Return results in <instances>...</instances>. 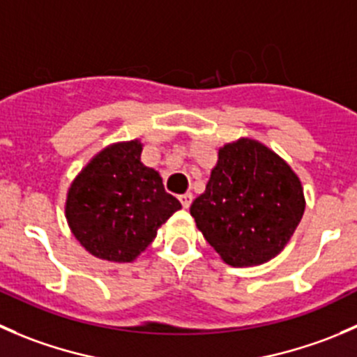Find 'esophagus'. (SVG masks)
<instances>
[{"label":"esophagus","instance_id":"1","mask_svg":"<svg viewBox=\"0 0 357 357\" xmlns=\"http://www.w3.org/2000/svg\"><path fill=\"white\" fill-rule=\"evenodd\" d=\"M180 203H182L183 208H189L190 203H192V192H185V194H180L178 196Z\"/></svg>","mask_w":357,"mask_h":357}]
</instances>
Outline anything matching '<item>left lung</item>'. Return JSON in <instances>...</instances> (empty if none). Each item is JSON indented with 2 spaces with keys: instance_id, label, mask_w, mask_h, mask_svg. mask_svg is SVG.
<instances>
[{
  "instance_id": "obj_1",
  "label": "left lung",
  "mask_w": 357,
  "mask_h": 357,
  "mask_svg": "<svg viewBox=\"0 0 357 357\" xmlns=\"http://www.w3.org/2000/svg\"><path fill=\"white\" fill-rule=\"evenodd\" d=\"M303 210L302 182L290 165L245 137L218 149L206 189L190 204L197 229L232 267L260 266L281 253Z\"/></svg>"
}]
</instances>
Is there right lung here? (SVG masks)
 <instances>
[{"instance_id":"add662e5","label":"right lung","mask_w":357,"mask_h":357,"mask_svg":"<svg viewBox=\"0 0 357 357\" xmlns=\"http://www.w3.org/2000/svg\"><path fill=\"white\" fill-rule=\"evenodd\" d=\"M140 140L118 142L95 154L73 180L66 218L79 245L109 262H133L182 208L163 178L140 161Z\"/></svg>"}]
</instances>
